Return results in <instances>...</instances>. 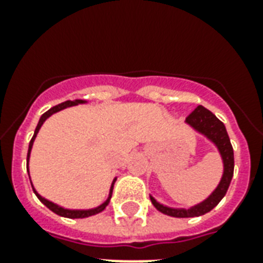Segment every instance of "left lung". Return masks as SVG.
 <instances>
[{
  "mask_svg": "<svg viewBox=\"0 0 263 263\" xmlns=\"http://www.w3.org/2000/svg\"><path fill=\"white\" fill-rule=\"evenodd\" d=\"M185 123L190 124L195 131L204 135L208 139H210L216 144L218 152L221 154L222 162H224V175L221 177V181L218 187L212 192V195L208 199H204L202 203L192 206L190 209H173L158 203L153 196H150L152 203L158 212L164 213L166 216L177 217V218H187V217H199L209 213L212 209H214L220 203L228 191L229 184L233 177V168H235V160H233V148L229 140L228 132L225 129V125L222 121L217 119L212 111L208 110L202 105L196 106L194 110L188 115L185 119Z\"/></svg>",
  "mask_w": 263,
  "mask_h": 263,
  "instance_id": "8db88e82",
  "label": "left lung"
}]
</instances>
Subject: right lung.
Listing matches in <instances>:
<instances>
[{
	"label": "right lung",
	"mask_w": 263,
	"mask_h": 263,
	"mask_svg": "<svg viewBox=\"0 0 263 263\" xmlns=\"http://www.w3.org/2000/svg\"><path fill=\"white\" fill-rule=\"evenodd\" d=\"M84 102H86V101H82V99H76V101H65V102L53 106L51 109H49L46 113H43V115L41 116L38 125H36V128H35L34 136H32V139H31V142H30V146H28V154H27V172H28V160H30V153H31V148H32V144H34L35 136H36V134H38L39 129H41V127H42V124L45 123V120H46L47 117H50L51 115L57 113V111L63 110V109H65V107L75 106V105H78V103H84ZM115 183H116V179L113 180V183H111L110 192H109V198H107V199L105 200L102 204H99L98 208L88 209V210H69V209L61 208V206H59V204L53 203V202H50V200L45 199L43 196L39 195L38 192L35 191L34 185H32V184H31V185H32V190H34L35 195L38 196V199L41 200V202H42V203L45 204L46 208L50 209L51 212L55 213V214H59V216H61V217H67V218H86V217L94 216V214H98V213H101L102 210H105V208H106L107 203H109V200H110V198H111V192H113V185H115Z\"/></svg>",
	"instance_id": "add662e5"
}]
</instances>
